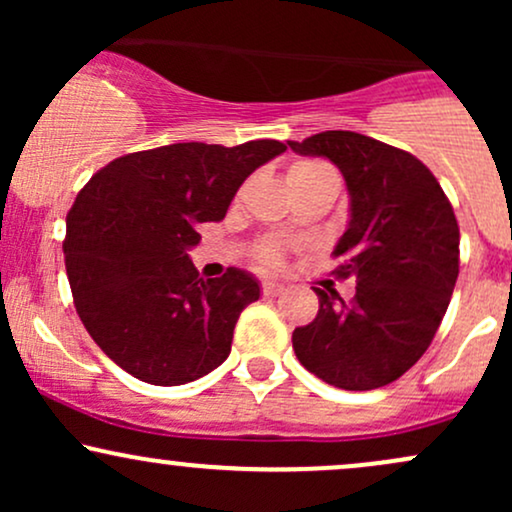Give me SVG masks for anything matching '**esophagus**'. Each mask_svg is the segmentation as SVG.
<instances>
[{
    "mask_svg": "<svg viewBox=\"0 0 512 512\" xmlns=\"http://www.w3.org/2000/svg\"><path fill=\"white\" fill-rule=\"evenodd\" d=\"M281 291H284V284H279V281H264L262 284L264 296H279Z\"/></svg>",
    "mask_w": 512,
    "mask_h": 512,
    "instance_id": "34e87169",
    "label": "esophagus"
}]
</instances>
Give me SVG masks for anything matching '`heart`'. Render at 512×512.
<instances>
[{
  "label": "heart",
  "mask_w": 512,
  "mask_h": 512,
  "mask_svg": "<svg viewBox=\"0 0 512 512\" xmlns=\"http://www.w3.org/2000/svg\"><path fill=\"white\" fill-rule=\"evenodd\" d=\"M322 178H337V173L322 161H296L289 168V182H310ZM257 260L262 264H279L281 250L276 248V245H264V248L257 252Z\"/></svg>",
  "instance_id": "obj_1"
}]
</instances>
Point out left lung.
<instances>
[{
	"label": "left lung",
	"instance_id": "obj_1",
	"mask_svg": "<svg viewBox=\"0 0 512 512\" xmlns=\"http://www.w3.org/2000/svg\"><path fill=\"white\" fill-rule=\"evenodd\" d=\"M289 146L342 170L351 219L334 248L342 257L334 274L356 279L351 301L332 286L313 289L320 310L293 330V351L342 390L395 383L436 337L460 274L450 199L419 158L366 134L330 129Z\"/></svg>",
	"mask_w": 512,
	"mask_h": 512
}]
</instances>
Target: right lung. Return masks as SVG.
<instances>
[{
  "instance_id": "right-lung-1",
  "label": "right lung",
  "mask_w": 512,
  "mask_h": 512,
  "mask_svg": "<svg viewBox=\"0 0 512 512\" xmlns=\"http://www.w3.org/2000/svg\"><path fill=\"white\" fill-rule=\"evenodd\" d=\"M276 139L170 144L110 161L67 214L64 264L76 313L105 356L151 385H185L219 368L260 284L228 267L199 279L187 250L221 221L245 178L284 154Z\"/></svg>"
}]
</instances>
